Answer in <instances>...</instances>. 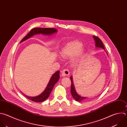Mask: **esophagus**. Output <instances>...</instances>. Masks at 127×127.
<instances>
[{
    "instance_id": "34e87169",
    "label": "esophagus",
    "mask_w": 127,
    "mask_h": 127,
    "mask_svg": "<svg viewBox=\"0 0 127 127\" xmlns=\"http://www.w3.org/2000/svg\"><path fill=\"white\" fill-rule=\"evenodd\" d=\"M69 70H68L67 69L63 70V71H62V75L63 76H67L69 75Z\"/></svg>"
}]
</instances>
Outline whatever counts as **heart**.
I'll return each instance as SVG.
<instances>
[{
    "label": "heart",
    "mask_w": 127,
    "mask_h": 127,
    "mask_svg": "<svg viewBox=\"0 0 127 127\" xmlns=\"http://www.w3.org/2000/svg\"><path fill=\"white\" fill-rule=\"evenodd\" d=\"M82 47V44L79 41L74 40L69 42L61 51V56L63 58H69L74 55V57L72 59V62L73 63L77 62L84 54Z\"/></svg>",
    "instance_id": "1"
}]
</instances>
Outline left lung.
<instances>
[{
    "instance_id": "8db88e82",
    "label": "left lung",
    "mask_w": 127,
    "mask_h": 127,
    "mask_svg": "<svg viewBox=\"0 0 127 127\" xmlns=\"http://www.w3.org/2000/svg\"><path fill=\"white\" fill-rule=\"evenodd\" d=\"M94 39L95 41V46L97 47H101L104 49H105L104 44L103 43L102 41L97 36H93ZM70 79L71 81V93L72 94V96L73 98L76 100L78 102H81V101H86L87 99L86 97H81L80 95H79L76 92L74 85H73V80H72V77H70Z\"/></svg>"
}]
</instances>
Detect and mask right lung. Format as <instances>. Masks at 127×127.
I'll return each instance as SVG.
<instances>
[{
  "instance_id": "add662e5",
  "label": "right lung",
  "mask_w": 127,
  "mask_h": 127,
  "mask_svg": "<svg viewBox=\"0 0 127 127\" xmlns=\"http://www.w3.org/2000/svg\"><path fill=\"white\" fill-rule=\"evenodd\" d=\"M57 31V29L53 28H34L31 29L30 32L26 35V36L22 39L20 43L35 34L41 33L44 35H51L54 33L56 32ZM59 72V71H57L52 76L46 88L44 91L40 95L36 97H29L22 93L23 95L27 99L35 102H41L46 100L49 97V95L51 93L55 84L59 80L60 77Z\"/></svg>"
}]
</instances>
